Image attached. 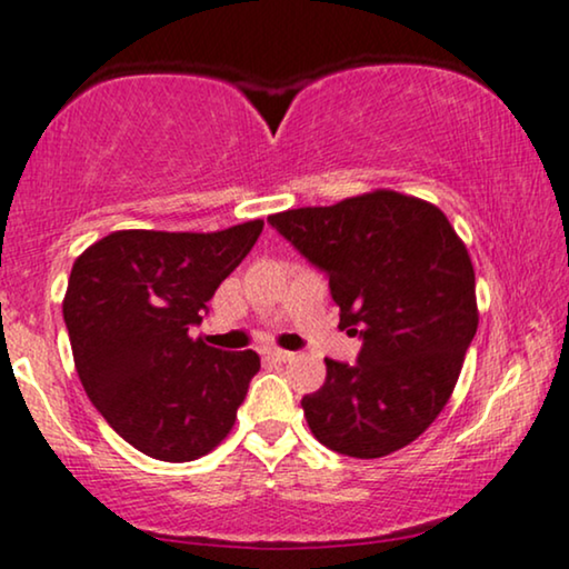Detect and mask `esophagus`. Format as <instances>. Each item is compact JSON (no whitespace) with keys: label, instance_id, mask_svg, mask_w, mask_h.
<instances>
[{"label":"esophagus","instance_id":"1","mask_svg":"<svg viewBox=\"0 0 569 569\" xmlns=\"http://www.w3.org/2000/svg\"><path fill=\"white\" fill-rule=\"evenodd\" d=\"M267 358H270V360H276V362H289V360H293V352L276 350V347H272V350H267Z\"/></svg>","mask_w":569,"mask_h":569}]
</instances>
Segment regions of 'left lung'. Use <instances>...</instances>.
I'll use <instances>...</instances> for the list:
<instances>
[{
  "instance_id": "8db88e82",
  "label": "left lung",
  "mask_w": 569,
  "mask_h": 569,
  "mask_svg": "<svg viewBox=\"0 0 569 569\" xmlns=\"http://www.w3.org/2000/svg\"><path fill=\"white\" fill-rule=\"evenodd\" d=\"M267 222L326 272L339 328L362 339L352 366L326 358L323 387L302 397L307 427L341 456L406 448L450 400L480 323L467 246L440 209L395 190Z\"/></svg>"
}]
</instances>
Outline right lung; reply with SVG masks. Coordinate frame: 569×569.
Wrapping results in <instances>:
<instances>
[{"label":"right lung","instance_id":"right-lung-1","mask_svg":"<svg viewBox=\"0 0 569 569\" xmlns=\"http://www.w3.org/2000/svg\"><path fill=\"white\" fill-rule=\"evenodd\" d=\"M262 228L119 230L73 262L63 320L81 387L140 453L193 461L236 423L259 355L222 352L188 331Z\"/></svg>","mask_w":569,"mask_h":569}]
</instances>
